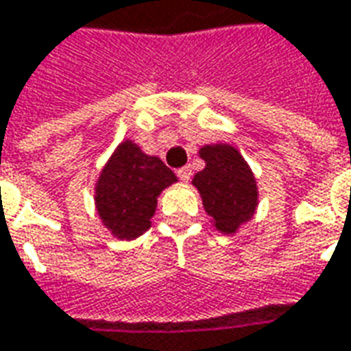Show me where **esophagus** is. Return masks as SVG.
<instances>
[{
  "mask_svg": "<svg viewBox=\"0 0 351 351\" xmlns=\"http://www.w3.org/2000/svg\"><path fill=\"white\" fill-rule=\"evenodd\" d=\"M176 175H178V178H180V180L188 182V180H190V176H192V167L186 165V167H182V169H178V171H176Z\"/></svg>",
  "mask_w": 351,
  "mask_h": 351,
  "instance_id": "1",
  "label": "esophagus"
}]
</instances>
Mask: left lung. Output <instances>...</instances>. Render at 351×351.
Returning <instances> with one entry per match:
<instances>
[{
	"instance_id": "1",
	"label": "left lung",
	"mask_w": 351,
	"mask_h": 351,
	"mask_svg": "<svg viewBox=\"0 0 351 351\" xmlns=\"http://www.w3.org/2000/svg\"><path fill=\"white\" fill-rule=\"evenodd\" d=\"M206 169L195 173L192 184L202 195L204 209L223 234H234L257 207V184L240 152L228 144H209L199 149Z\"/></svg>"
}]
</instances>
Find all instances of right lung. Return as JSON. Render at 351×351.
<instances>
[{"label": "right lung", "instance_id": "obj_1", "mask_svg": "<svg viewBox=\"0 0 351 351\" xmlns=\"http://www.w3.org/2000/svg\"><path fill=\"white\" fill-rule=\"evenodd\" d=\"M175 173L140 145L125 140L117 145L95 182V209L101 223L119 240H134L152 226L157 197L175 184Z\"/></svg>", "mask_w": 351, "mask_h": 351}]
</instances>
